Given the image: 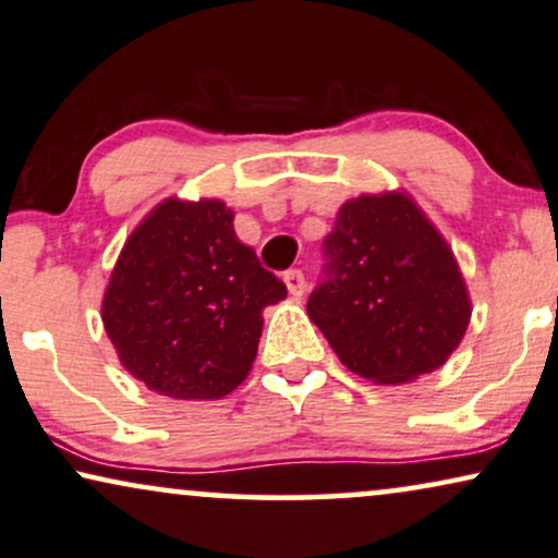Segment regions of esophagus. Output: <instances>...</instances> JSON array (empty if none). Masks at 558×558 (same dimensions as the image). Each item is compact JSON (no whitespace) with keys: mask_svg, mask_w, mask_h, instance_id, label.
<instances>
[{"mask_svg":"<svg viewBox=\"0 0 558 558\" xmlns=\"http://www.w3.org/2000/svg\"><path fill=\"white\" fill-rule=\"evenodd\" d=\"M286 286H288V293L295 295V299H301L303 291H306V278H303L301 270H288L283 275Z\"/></svg>","mask_w":558,"mask_h":558,"instance_id":"1","label":"esophagus"}]
</instances>
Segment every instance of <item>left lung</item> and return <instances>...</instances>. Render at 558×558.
I'll use <instances>...</instances> for the list:
<instances>
[{
  "label": "left lung",
  "instance_id": "left-lung-1",
  "mask_svg": "<svg viewBox=\"0 0 558 558\" xmlns=\"http://www.w3.org/2000/svg\"><path fill=\"white\" fill-rule=\"evenodd\" d=\"M324 250L329 278L308 299V316L341 365L375 385H403L449 360L470 326V291L411 193L349 198Z\"/></svg>",
  "mask_w": 558,
  "mask_h": 558
}]
</instances>
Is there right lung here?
<instances>
[{
	"label": "right lung",
	"instance_id": "obj_1",
	"mask_svg": "<svg viewBox=\"0 0 558 558\" xmlns=\"http://www.w3.org/2000/svg\"><path fill=\"white\" fill-rule=\"evenodd\" d=\"M219 198L170 196L119 252L101 299V322L119 362L153 392L219 400L250 375L265 306L283 280L259 265Z\"/></svg>",
	"mask_w": 558,
	"mask_h": 558
}]
</instances>
